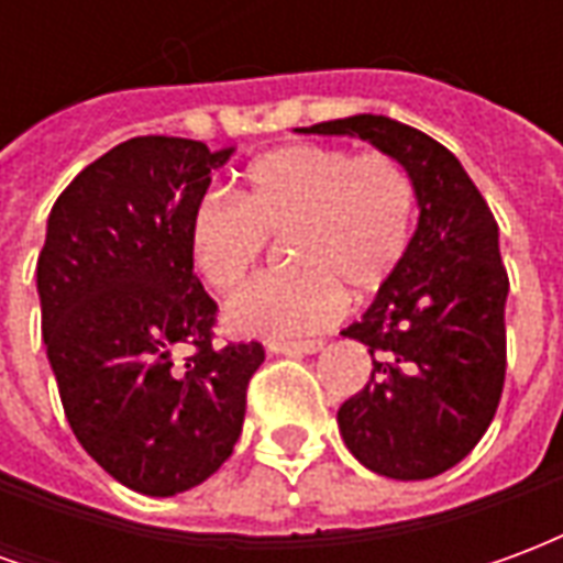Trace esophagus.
<instances>
[{
  "label": "esophagus",
  "mask_w": 563,
  "mask_h": 563,
  "mask_svg": "<svg viewBox=\"0 0 563 563\" xmlns=\"http://www.w3.org/2000/svg\"><path fill=\"white\" fill-rule=\"evenodd\" d=\"M322 346H325L322 341H274V343H268L271 353H277V355H313V353H319Z\"/></svg>",
  "instance_id": "obj_1"
}]
</instances>
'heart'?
Returning a JSON list of instances; mask_svg holds the SVG:
<instances>
[{
    "label": "heart",
    "mask_w": 563,
    "mask_h": 563,
    "mask_svg": "<svg viewBox=\"0 0 563 563\" xmlns=\"http://www.w3.org/2000/svg\"><path fill=\"white\" fill-rule=\"evenodd\" d=\"M416 184L386 153L292 144L246 165L238 201L208 192L186 222L196 271L217 292L250 277L268 238L292 265L250 283L225 307L246 338H289L329 325L341 289L377 292L413 244Z\"/></svg>",
    "instance_id": "heart-1"
}]
</instances>
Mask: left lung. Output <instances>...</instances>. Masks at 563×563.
Listing matches in <instances>:
<instances>
[{
	"mask_svg": "<svg viewBox=\"0 0 563 563\" xmlns=\"http://www.w3.org/2000/svg\"><path fill=\"white\" fill-rule=\"evenodd\" d=\"M295 132L362 139L413 177V244L374 305L341 331L365 343L374 371L341 404L338 428L367 471L431 479L479 443L504 391L509 280L497 222L461 162L407 123L355 114Z\"/></svg>",
	"mask_w": 563,
	"mask_h": 563,
	"instance_id": "8db88e82",
	"label": "left lung"
}]
</instances>
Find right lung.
I'll list each match as a JSON object with an SVG mask.
<instances>
[{
	"mask_svg": "<svg viewBox=\"0 0 563 563\" xmlns=\"http://www.w3.org/2000/svg\"><path fill=\"white\" fill-rule=\"evenodd\" d=\"M234 147L129 139L56 198L38 256L47 362L92 461L132 492L172 497L222 467L241 437L262 343L213 346L217 301L192 274L186 222ZM192 342L197 355L170 353Z\"/></svg>",
	"mask_w": 563,
	"mask_h": 563,
	"instance_id": "right-lung-1",
	"label": "right lung"
}]
</instances>
